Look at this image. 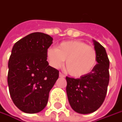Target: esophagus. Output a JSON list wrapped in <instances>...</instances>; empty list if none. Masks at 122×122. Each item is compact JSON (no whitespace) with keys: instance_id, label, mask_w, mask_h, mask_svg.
<instances>
[{"instance_id":"obj_1","label":"esophagus","mask_w":122,"mask_h":122,"mask_svg":"<svg viewBox=\"0 0 122 122\" xmlns=\"http://www.w3.org/2000/svg\"><path fill=\"white\" fill-rule=\"evenodd\" d=\"M59 77H65V75H63V74H62V73H59Z\"/></svg>"}]
</instances>
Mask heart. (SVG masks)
<instances>
[{
	"label": "heart",
	"instance_id": "1",
	"mask_svg": "<svg viewBox=\"0 0 122 122\" xmlns=\"http://www.w3.org/2000/svg\"><path fill=\"white\" fill-rule=\"evenodd\" d=\"M46 56L50 66L54 68L61 67L66 60V69L75 77L89 74L97 64L95 49L77 40L62 42L57 49H47Z\"/></svg>",
	"mask_w": 122,
	"mask_h": 122
}]
</instances>
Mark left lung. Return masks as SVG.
<instances>
[{
	"mask_svg": "<svg viewBox=\"0 0 122 122\" xmlns=\"http://www.w3.org/2000/svg\"><path fill=\"white\" fill-rule=\"evenodd\" d=\"M97 64L86 75L79 79L66 76V92L71 108L80 114L96 111L103 104L109 83V59L104 47L92 40Z\"/></svg>",
	"mask_w": 122,
	"mask_h": 122,
	"instance_id": "obj_1",
	"label": "left lung"
}]
</instances>
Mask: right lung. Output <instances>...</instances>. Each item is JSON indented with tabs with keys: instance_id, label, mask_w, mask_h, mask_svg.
Wrapping results in <instances>:
<instances>
[{
	"instance_id": "add662e5",
	"label": "right lung",
	"mask_w": 122,
	"mask_h": 122,
	"mask_svg": "<svg viewBox=\"0 0 122 122\" xmlns=\"http://www.w3.org/2000/svg\"><path fill=\"white\" fill-rule=\"evenodd\" d=\"M52 41L48 34L34 32L12 47L8 62V87L14 104L24 112L43 111L59 78V70L47 61V50Z\"/></svg>"
}]
</instances>
